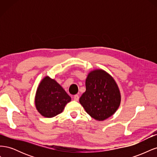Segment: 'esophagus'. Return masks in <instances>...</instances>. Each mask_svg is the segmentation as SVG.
I'll use <instances>...</instances> for the list:
<instances>
[{
  "mask_svg": "<svg viewBox=\"0 0 157 157\" xmlns=\"http://www.w3.org/2000/svg\"><path fill=\"white\" fill-rule=\"evenodd\" d=\"M79 99V96H78V95H75L74 96V100L75 101H78Z\"/></svg>",
  "mask_w": 157,
  "mask_h": 157,
  "instance_id": "34e87169",
  "label": "esophagus"
}]
</instances>
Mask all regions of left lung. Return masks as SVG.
Listing matches in <instances>:
<instances>
[{
    "label": "left lung",
    "mask_w": 157,
    "mask_h": 157,
    "mask_svg": "<svg viewBox=\"0 0 157 157\" xmlns=\"http://www.w3.org/2000/svg\"><path fill=\"white\" fill-rule=\"evenodd\" d=\"M92 118L103 121L115 113L120 105L121 94L114 79L105 71L95 70L86 80V91L79 99Z\"/></svg>",
    "instance_id": "left-lung-1"
}]
</instances>
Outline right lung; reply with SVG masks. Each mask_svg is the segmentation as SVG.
I'll list each match as a JSON object with an SVG mask.
<instances>
[{
    "label": "right lung",
    "instance_id": "right-lung-1",
    "mask_svg": "<svg viewBox=\"0 0 157 157\" xmlns=\"http://www.w3.org/2000/svg\"><path fill=\"white\" fill-rule=\"evenodd\" d=\"M71 99V97L56 80L46 77L36 90L35 105L42 116L51 118L62 112Z\"/></svg>",
    "mask_w": 157,
    "mask_h": 157
}]
</instances>
